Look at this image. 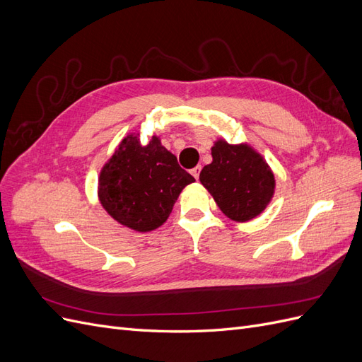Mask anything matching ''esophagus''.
I'll use <instances>...</instances> for the list:
<instances>
[{"mask_svg": "<svg viewBox=\"0 0 362 362\" xmlns=\"http://www.w3.org/2000/svg\"><path fill=\"white\" fill-rule=\"evenodd\" d=\"M199 173H201V166H196L194 169H192V175L194 177V180H199Z\"/></svg>", "mask_w": 362, "mask_h": 362, "instance_id": "1", "label": "esophagus"}]
</instances>
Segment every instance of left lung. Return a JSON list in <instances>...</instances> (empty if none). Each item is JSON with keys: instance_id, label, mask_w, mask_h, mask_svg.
<instances>
[{"instance_id": "left-lung-1", "label": "left lung", "mask_w": 362, "mask_h": 362, "mask_svg": "<svg viewBox=\"0 0 362 362\" xmlns=\"http://www.w3.org/2000/svg\"><path fill=\"white\" fill-rule=\"evenodd\" d=\"M213 161L204 166L199 181L222 213L235 222L259 216L275 194V175L259 152L247 144L229 145L218 139Z\"/></svg>"}]
</instances>
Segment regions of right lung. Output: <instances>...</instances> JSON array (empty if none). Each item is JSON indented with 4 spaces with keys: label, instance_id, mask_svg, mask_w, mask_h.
I'll return each instance as SVG.
<instances>
[{
    "label": "right lung",
    "instance_id": "obj_1",
    "mask_svg": "<svg viewBox=\"0 0 362 362\" xmlns=\"http://www.w3.org/2000/svg\"><path fill=\"white\" fill-rule=\"evenodd\" d=\"M194 182L157 136L146 145L139 133L122 139L98 178V198L116 222L139 233L168 221L185 185Z\"/></svg>",
    "mask_w": 362,
    "mask_h": 362
}]
</instances>
